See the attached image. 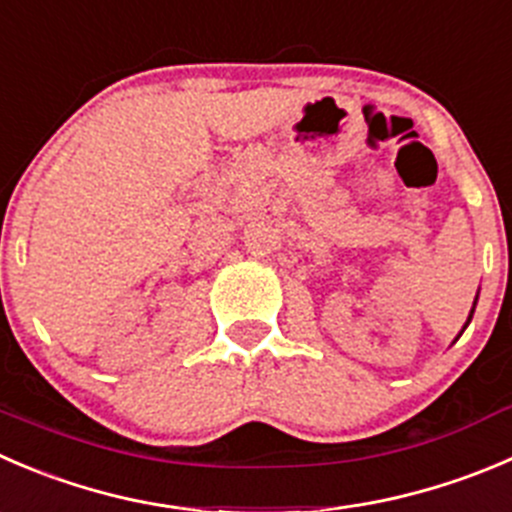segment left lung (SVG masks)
Returning a JSON list of instances; mask_svg holds the SVG:
<instances>
[{
    "label": "left lung",
    "instance_id": "obj_1",
    "mask_svg": "<svg viewBox=\"0 0 512 512\" xmlns=\"http://www.w3.org/2000/svg\"><path fill=\"white\" fill-rule=\"evenodd\" d=\"M478 295H480V290H478ZM478 295H475V302H473V310H470V315H468V322H465V325H463V330H460V335H463V332H465V327H468L470 325V320H473V312H475V305H478ZM458 335V337H460ZM458 337H455V340H458Z\"/></svg>",
    "mask_w": 512,
    "mask_h": 512
}]
</instances>
